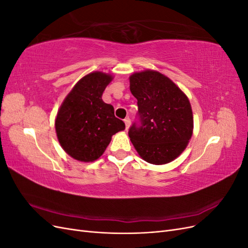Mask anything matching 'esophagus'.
I'll list each match as a JSON object with an SVG mask.
<instances>
[{"label": "esophagus", "instance_id": "esophagus-1", "mask_svg": "<svg viewBox=\"0 0 248 248\" xmlns=\"http://www.w3.org/2000/svg\"><path fill=\"white\" fill-rule=\"evenodd\" d=\"M124 123H125V126H126V129H128L129 126H130V119L129 118H126L124 120Z\"/></svg>", "mask_w": 248, "mask_h": 248}]
</instances>
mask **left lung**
<instances>
[{
	"instance_id": "obj_1",
	"label": "left lung",
	"mask_w": 248,
	"mask_h": 248,
	"mask_svg": "<svg viewBox=\"0 0 248 248\" xmlns=\"http://www.w3.org/2000/svg\"><path fill=\"white\" fill-rule=\"evenodd\" d=\"M130 91L138 99L140 125L128 131L137 152L145 161L166 164L181 154L193 131L188 97L174 81L155 70L134 72Z\"/></svg>"
}]
</instances>
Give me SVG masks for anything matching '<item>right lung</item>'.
<instances>
[{
  "label": "right lung",
  "mask_w": 248,
  "mask_h": 248,
  "mask_svg": "<svg viewBox=\"0 0 248 248\" xmlns=\"http://www.w3.org/2000/svg\"><path fill=\"white\" fill-rule=\"evenodd\" d=\"M111 74L95 71L81 78L60 107L55 126L64 151L81 162L99 158L111 137L125 129L115 117L114 108L102 100V94L112 80Z\"/></svg>",
  "instance_id": "add662e5"
}]
</instances>
